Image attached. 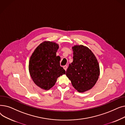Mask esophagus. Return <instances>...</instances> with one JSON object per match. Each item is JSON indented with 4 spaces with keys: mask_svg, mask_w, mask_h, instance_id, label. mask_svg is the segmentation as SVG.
I'll return each mask as SVG.
<instances>
[{
    "mask_svg": "<svg viewBox=\"0 0 125 125\" xmlns=\"http://www.w3.org/2000/svg\"><path fill=\"white\" fill-rule=\"evenodd\" d=\"M63 68L65 71H66V70L67 69V66H66V65H65V66H63Z\"/></svg>",
    "mask_w": 125,
    "mask_h": 125,
    "instance_id": "esophagus-1",
    "label": "esophagus"
}]
</instances>
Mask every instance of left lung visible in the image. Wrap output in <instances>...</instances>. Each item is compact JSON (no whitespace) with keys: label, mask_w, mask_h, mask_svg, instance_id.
I'll return each mask as SVG.
<instances>
[{"label":"left lung","mask_w":125,"mask_h":125,"mask_svg":"<svg viewBox=\"0 0 125 125\" xmlns=\"http://www.w3.org/2000/svg\"><path fill=\"white\" fill-rule=\"evenodd\" d=\"M73 62L69 64L66 75L72 85L79 92L92 88L100 74L98 61L88 48L83 45H74Z\"/></svg>","instance_id":"8db88e82"}]
</instances>
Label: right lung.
<instances>
[{
  "mask_svg": "<svg viewBox=\"0 0 125 125\" xmlns=\"http://www.w3.org/2000/svg\"><path fill=\"white\" fill-rule=\"evenodd\" d=\"M58 48L55 42H44L38 46L30 57V76L37 86L42 89H50L58 77L65 74V70L60 66V57L56 56Z\"/></svg>",
  "mask_w": 125,
  "mask_h": 125,
  "instance_id": "add662e5",
  "label": "right lung"
}]
</instances>
